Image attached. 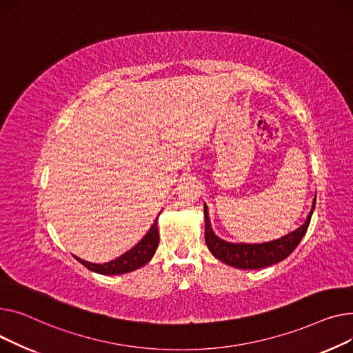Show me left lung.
I'll list each match as a JSON object with an SVG mask.
<instances>
[{
  "instance_id": "8db88e82",
  "label": "left lung",
  "mask_w": 353,
  "mask_h": 353,
  "mask_svg": "<svg viewBox=\"0 0 353 353\" xmlns=\"http://www.w3.org/2000/svg\"><path fill=\"white\" fill-rule=\"evenodd\" d=\"M316 203V195L312 202V208H310L305 222L296 228L295 231L289 232L278 239L271 242H262V243H236V242H228L221 239L212 230L208 206L203 203V215H205V242L211 254L219 259L221 262L238 268V269H261L275 265L285 258L291 255L298 243L302 241L303 235L307 231V226L312 218L314 210Z\"/></svg>"
}]
</instances>
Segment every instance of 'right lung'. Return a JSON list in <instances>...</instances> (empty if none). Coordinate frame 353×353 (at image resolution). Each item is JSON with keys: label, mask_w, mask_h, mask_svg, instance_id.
Instances as JSON below:
<instances>
[{"label": "right lung", "mask_w": 353, "mask_h": 353, "mask_svg": "<svg viewBox=\"0 0 353 353\" xmlns=\"http://www.w3.org/2000/svg\"><path fill=\"white\" fill-rule=\"evenodd\" d=\"M159 216V214H158ZM158 216L154 221L152 226L145 234V236L132 248V250L127 251L123 255L118 256L117 259L107 262V263H92L88 261L81 259L74 255V258L84 265L90 271L101 275H121L128 274L139 269L141 266L147 265L152 256L155 255V251L159 243V232H158Z\"/></svg>", "instance_id": "1"}]
</instances>
